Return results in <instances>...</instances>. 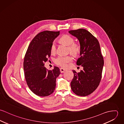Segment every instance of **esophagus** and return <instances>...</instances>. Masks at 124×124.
Instances as JSON below:
<instances>
[{
	"label": "esophagus",
	"mask_w": 124,
	"mask_h": 124,
	"mask_svg": "<svg viewBox=\"0 0 124 124\" xmlns=\"http://www.w3.org/2000/svg\"><path fill=\"white\" fill-rule=\"evenodd\" d=\"M66 71V70L65 69H63V68H60V71H61V73H63V72H64V71Z\"/></svg>",
	"instance_id": "34e87169"
}]
</instances>
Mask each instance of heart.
<instances>
[{"mask_svg": "<svg viewBox=\"0 0 124 124\" xmlns=\"http://www.w3.org/2000/svg\"><path fill=\"white\" fill-rule=\"evenodd\" d=\"M60 40L64 44L69 46V51L70 53L76 55L79 53L80 51V46L74 43V39L69 35H63L62 36ZM56 52V45L55 42H53L52 44L51 47V53L52 54H54ZM72 57L70 55L63 56H60L57 58L55 60V63L62 67H66L67 63H70L72 61Z\"/></svg>", "mask_w": 124, "mask_h": 124, "instance_id": "obj_1", "label": "heart"}]
</instances>
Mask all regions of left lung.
<instances>
[{
  "label": "left lung",
  "mask_w": 124,
  "mask_h": 124,
  "mask_svg": "<svg viewBox=\"0 0 124 124\" xmlns=\"http://www.w3.org/2000/svg\"><path fill=\"white\" fill-rule=\"evenodd\" d=\"M69 32L79 41L80 57L76 64L83 67L79 72L72 70L74 77L71 83V89L76 95L85 96L92 93L100 84L104 58L98 40L88 31L79 29Z\"/></svg>",
  "instance_id": "left-lung-1"
}]
</instances>
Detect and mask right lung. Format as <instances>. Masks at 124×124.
<instances>
[{
	"instance_id": "add662e5",
	"label": "right lung",
	"mask_w": 124,
	"mask_h": 124,
	"mask_svg": "<svg viewBox=\"0 0 124 124\" xmlns=\"http://www.w3.org/2000/svg\"><path fill=\"white\" fill-rule=\"evenodd\" d=\"M60 31H46L38 33L31 42L25 54L23 68L25 79L30 90L37 95L47 96L56 87V79L61 72L54 66L53 70L44 67L51 56V47Z\"/></svg>"
}]
</instances>
